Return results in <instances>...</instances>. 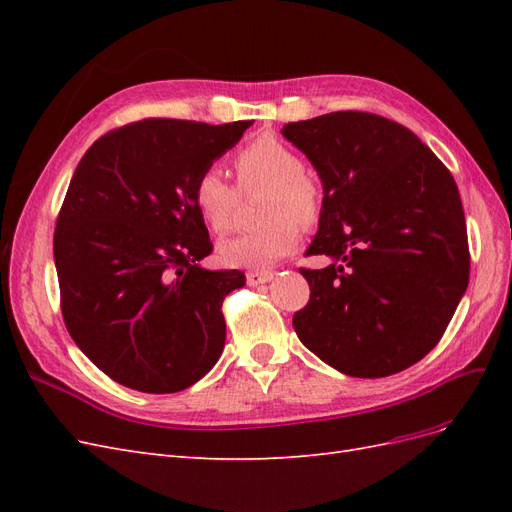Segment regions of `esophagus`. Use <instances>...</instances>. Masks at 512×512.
I'll return each instance as SVG.
<instances>
[{
	"label": "esophagus",
	"instance_id": "obj_1",
	"mask_svg": "<svg viewBox=\"0 0 512 512\" xmlns=\"http://www.w3.org/2000/svg\"><path fill=\"white\" fill-rule=\"evenodd\" d=\"M247 284L250 286H260V284H267L273 280V271L269 269H256V271H247Z\"/></svg>",
	"mask_w": 512,
	"mask_h": 512
}]
</instances>
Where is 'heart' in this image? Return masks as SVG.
<instances>
[{
  "label": "heart",
  "instance_id": "b5f03b06",
  "mask_svg": "<svg viewBox=\"0 0 512 512\" xmlns=\"http://www.w3.org/2000/svg\"><path fill=\"white\" fill-rule=\"evenodd\" d=\"M232 166L237 185L218 166L200 170L192 183L194 205L215 235H226L239 222L241 192L267 188L260 207L265 224L224 241L220 256L232 267H269L297 247L301 224L314 226L320 220V185L303 170L305 162L299 153L275 136H258L243 145Z\"/></svg>",
  "mask_w": 512,
  "mask_h": 512
}]
</instances>
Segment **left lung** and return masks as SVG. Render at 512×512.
Returning <instances> with one entry per match:
<instances>
[{"instance_id":"1","label":"left lung","mask_w":512,"mask_h":512,"mask_svg":"<svg viewBox=\"0 0 512 512\" xmlns=\"http://www.w3.org/2000/svg\"><path fill=\"white\" fill-rule=\"evenodd\" d=\"M282 134L324 185L318 235L299 271L309 301L292 318L303 346L354 378L418 363L442 339L470 282L457 183L414 132L374 113L292 121Z\"/></svg>"}]
</instances>
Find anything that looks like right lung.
I'll return each mask as SVG.
<instances>
[{
  "label": "right lung",
  "mask_w": 512,
  "mask_h": 512,
  "mask_svg": "<svg viewBox=\"0 0 512 512\" xmlns=\"http://www.w3.org/2000/svg\"><path fill=\"white\" fill-rule=\"evenodd\" d=\"M250 126L141 119L100 136L74 170L53 237L61 316L128 389L177 393L220 359L222 303L245 275L198 267L213 243L192 183Z\"/></svg>",
  "instance_id": "1"
}]
</instances>
